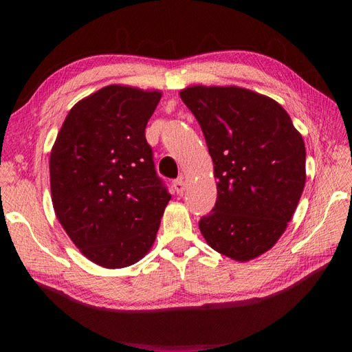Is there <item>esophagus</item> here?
Listing matches in <instances>:
<instances>
[{"mask_svg":"<svg viewBox=\"0 0 352 352\" xmlns=\"http://www.w3.org/2000/svg\"><path fill=\"white\" fill-rule=\"evenodd\" d=\"M173 188H175V190H176V194H177V195H182V194H184V190L186 189L185 180H184V179H179V180H176V182L173 184Z\"/></svg>","mask_w":352,"mask_h":352,"instance_id":"34e87169","label":"esophagus"}]
</instances>
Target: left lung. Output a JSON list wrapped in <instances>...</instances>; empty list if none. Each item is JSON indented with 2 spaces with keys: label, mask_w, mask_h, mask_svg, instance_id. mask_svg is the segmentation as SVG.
I'll list each match as a JSON object with an SVG mask.
<instances>
[{
  "label": "left lung",
  "mask_w": 352,
  "mask_h": 352,
  "mask_svg": "<svg viewBox=\"0 0 352 352\" xmlns=\"http://www.w3.org/2000/svg\"><path fill=\"white\" fill-rule=\"evenodd\" d=\"M204 133L217 201L199 230L236 261L273 248L305 185V145L279 102L239 87L194 85L180 91Z\"/></svg>",
  "instance_id": "8db88e82"
}]
</instances>
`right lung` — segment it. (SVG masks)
I'll use <instances>...</instances> for the list:
<instances>
[{"label": "right lung", "instance_id": "right-lung-1", "mask_svg": "<svg viewBox=\"0 0 352 352\" xmlns=\"http://www.w3.org/2000/svg\"><path fill=\"white\" fill-rule=\"evenodd\" d=\"M162 91L109 85L76 102L50 155L51 199L72 242L105 269L150 252L170 195L145 127Z\"/></svg>", "mask_w": 352, "mask_h": 352}]
</instances>
